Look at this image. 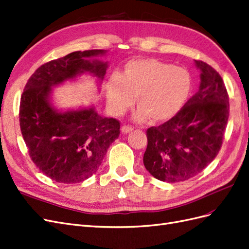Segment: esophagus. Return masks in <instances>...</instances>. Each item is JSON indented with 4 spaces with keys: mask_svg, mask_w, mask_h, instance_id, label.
Returning a JSON list of instances; mask_svg holds the SVG:
<instances>
[{
    "mask_svg": "<svg viewBox=\"0 0 249 249\" xmlns=\"http://www.w3.org/2000/svg\"><path fill=\"white\" fill-rule=\"evenodd\" d=\"M133 130H134V127H133V126H130V125H123V127H122V132H123L124 134L131 133Z\"/></svg>",
    "mask_w": 249,
    "mask_h": 249,
    "instance_id": "esophagus-1",
    "label": "esophagus"
}]
</instances>
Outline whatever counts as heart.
<instances>
[{"label":"heart","instance_id":"obj_1","mask_svg":"<svg viewBox=\"0 0 249 249\" xmlns=\"http://www.w3.org/2000/svg\"><path fill=\"white\" fill-rule=\"evenodd\" d=\"M192 76L186 69L156 58H137L128 62L121 76L107 82L106 98L114 113H123L137 101L134 119L164 124L174 118L190 98Z\"/></svg>","mask_w":249,"mask_h":249}]
</instances>
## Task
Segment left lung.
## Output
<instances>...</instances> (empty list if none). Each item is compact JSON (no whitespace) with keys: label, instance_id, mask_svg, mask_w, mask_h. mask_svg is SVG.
I'll use <instances>...</instances> for the list:
<instances>
[{"label":"left lung","instance_id":"obj_1","mask_svg":"<svg viewBox=\"0 0 249 249\" xmlns=\"http://www.w3.org/2000/svg\"><path fill=\"white\" fill-rule=\"evenodd\" d=\"M200 87L171 121L149 127L143 162L160 181L180 182L206 168L216 158L229 119V95L211 66L195 61Z\"/></svg>","mask_w":249,"mask_h":249}]
</instances>
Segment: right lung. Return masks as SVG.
Masks as SVG:
<instances>
[{
	"label": "right lung",
	"mask_w": 249,
	"mask_h": 249,
	"mask_svg": "<svg viewBox=\"0 0 249 249\" xmlns=\"http://www.w3.org/2000/svg\"><path fill=\"white\" fill-rule=\"evenodd\" d=\"M106 53L74 51L42 65L25 84L19 107L23 140L34 164L56 182L77 183L95 174L121 133L118 121L100 115L92 106L59 111L51 102L53 88L83 74L101 84L108 63L92 57Z\"/></svg>",
	"instance_id": "right-lung-1"
}]
</instances>
